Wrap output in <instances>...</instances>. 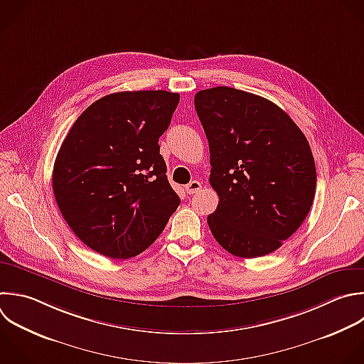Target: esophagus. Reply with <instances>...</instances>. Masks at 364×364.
Here are the masks:
<instances>
[{
	"mask_svg": "<svg viewBox=\"0 0 364 364\" xmlns=\"http://www.w3.org/2000/svg\"><path fill=\"white\" fill-rule=\"evenodd\" d=\"M200 189H202V183H200L199 181H192V182H189V183L185 186V191H186V193H189V195H193V193L199 192Z\"/></svg>",
	"mask_w": 364,
	"mask_h": 364,
	"instance_id": "34e87169",
	"label": "esophagus"
}]
</instances>
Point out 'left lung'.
Listing matches in <instances>:
<instances>
[{
	"label": "left lung",
	"instance_id": "1",
	"mask_svg": "<svg viewBox=\"0 0 364 364\" xmlns=\"http://www.w3.org/2000/svg\"><path fill=\"white\" fill-rule=\"evenodd\" d=\"M209 142L210 186L219 196L208 216L216 242L250 259L283 245L306 219L316 166L303 132L276 104L216 87L195 95Z\"/></svg>",
	"mask_w": 364,
	"mask_h": 364
}]
</instances>
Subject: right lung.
<instances>
[{
    "instance_id": "1",
    "label": "right lung",
    "mask_w": 364,
    "mask_h": 364,
    "mask_svg": "<svg viewBox=\"0 0 364 364\" xmlns=\"http://www.w3.org/2000/svg\"><path fill=\"white\" fill-rule=\"evenodd\" d=\"M179 94L127 91L90 105L57 155L53 189L73 232L92 250L128 259L149 247L181 203L158 141Z\"/></svg>"
}]
</instances>
